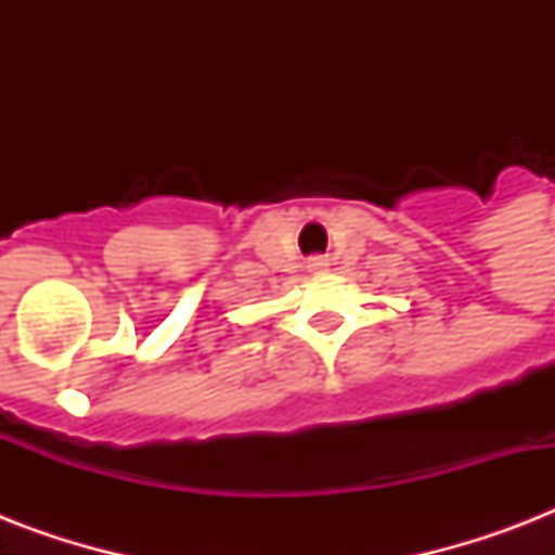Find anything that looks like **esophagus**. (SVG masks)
I'll use <instances>...</instances> for the list:
<instances>
[{
  "label": "esophagus",
  "mask_w": 555,
  "mask_h": 555,
  "mask_svg": "<svg viewBox=\"0 0 555 555\" xmlns=\"http://www.w3.org/2000/svg\"><path fill=\"white\" fill-rule=\"evenodd\" d=\"M308 270H311V273L328 270V259H325V256H311V259H308Z\"/></svg>",
  "instance_id": "esophagus-1"
}]
</instances>
